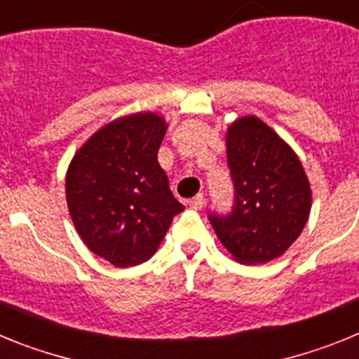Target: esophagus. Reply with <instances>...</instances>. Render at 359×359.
<instances>
[{"label": "esophagus", "mask_w": 359, "mask_h": 359, "mask_svg": "<svg viewBox=\"0 0 359 359\" xmlns=\"http://www.w3.org/2000/svg\"><path fill=\"white\" fill-rule=\"evenodd\" d=\"M203 205H205V196L203 194H198L196 198L190 199V207L194 208V210H201Z\"/></svg>", "instance_id": "34e87169"}]
</instances>
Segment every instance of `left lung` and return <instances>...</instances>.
<instances>
[{"label":"left lung","mask_w":359,"mask_h":359,"mask_svg":"<svg viewBox=\"0 0 359 359\" xmlns=\"http://www.w3.org/2000/svg\"><path fill=\"white\" fill-rule=\"evenodd\" d=\"M236 187L228 215H208L215 236L237 262L264 264L286 253L306 226L311 185L297 152L257 116H241L226 131Z\"/></svg>","instance_id":"1"}]
</instances>
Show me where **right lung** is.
<instances>
[{
  "label": "right lung",
  "mask_w": 359,
  "mask_h": 359,
  "mask_svg": "<svg viewBox=\"0 0 359 359\" xmlns=\"http://www.w3.org/2000/svg\"><path fill=\"white\" fill-rule=\"evenodd\" d=\"M163 116H120L84 142L66 172V201L82 243L116 268L149 261L183 205L158 163Z\"/></svg>",
  "instance_id": "obj_1"
}]
</instances>
